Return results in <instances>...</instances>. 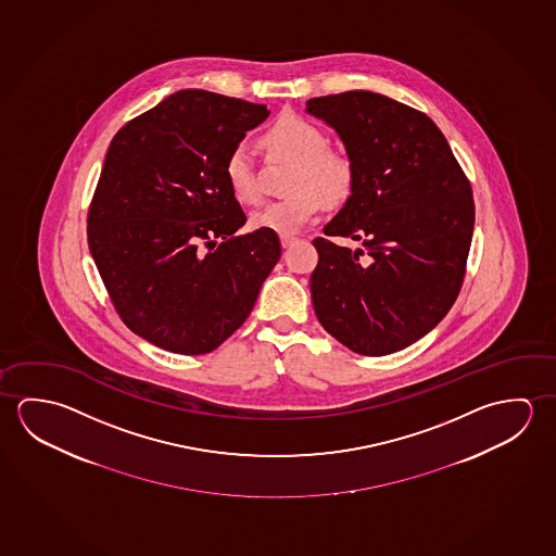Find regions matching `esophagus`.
Masks as SVG:
<instances>
[{
    "label": "esophagus",
    "mask_w": 556,
    "mask_h": 556,
    "mask_svg": "<svg viewBox=\"0 0 556 556\" xmlns=\"http://www.w3.org/2000/svg\"><path fill=\"white\" fill-rule=\"evenodd\" d=\"M299 242V238L296 237H289V235H282L281 237V247L282 248H291L294 247Z\"/></svg>",
    "instance_id": "1"
}]
</instances>
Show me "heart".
I'll use <instances>...</instances> for the list:
<instances>
[{
  "mask_svg": "<svg viewBox=\"0 0 556 556\" xmlns=\"http://www.w3.org/2000/svg\"><path fill=\"white\" fill-rule=\"evenodd\" d=\"M269 161L292 163L287 191L289 198L274 201L250 215V227L294 235L318 215L324 200L339 205L355 188V164L351 156L331 149L328 136L309 119L285 114L262 134ZM223 174L228 190L242 205H255L264 198L255 161L244 146L228 151Z\"/></svg>",
  "mask_w": 556,
  "mask_h": 556,
  "instance_id": "1",
  "label": "heart"
}]
</instances>
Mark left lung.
Instances as JSON below:
<instances>
[{
	"label": "left lung",
	"instance_id": "8db88e82",
	"mask_svg": "<svg viewBox=\"0 0 556 556\" xmlns=\"http://www.w3.org/2000/svg\"><path fill=\"white\" fill-rule=\"evenodd\" d=\"M355 164L345 207L314 238L309 292L319 324L358 355L383 356L427 336L464 285L473 191L425 112L370 91L308 101ZM331 236L353 237L358 251Z\"/></svg>",
	"mask_w": 556,
	"mask_h": 556
}]
</instances>
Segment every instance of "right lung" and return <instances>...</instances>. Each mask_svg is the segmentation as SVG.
Segmentation results:
<instances>
[{"label":"right lung","instance_id":"right-lung-1","mask_svg":"<svg viewBox=\"0 0 556 556\" xmlns=\"http://www.w3.org/2000/svg\"><path fill=\"white\" fill-rule=\"evenodd\" d=\"M265 104L176 92L112 139L87 213L89 250L119 319L149 343L205 355L254 308L281 257L274 230L237 237L247 215L223 164Z\"/></svg>","mask_w":556,"mask_h":556}]
</instances>
